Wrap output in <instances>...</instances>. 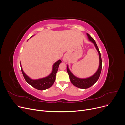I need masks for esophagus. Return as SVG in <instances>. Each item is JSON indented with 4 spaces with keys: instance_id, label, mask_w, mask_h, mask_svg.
<instances>
[{
    "instance_id": "1",
    "label": "esophagus",
    "mask_w": 125,
    "mask_h": 125,
    "mask_svg": "<svg viewBox=\"0 0 125 125\" xmlns=\"http://www.w3.org/2000/svg\"><path fill=\"white\" fill-rule=\"evenodd\" d=\"M63 60H64V61H65V62H66V61H67V60H66V58H63Z\"/></svg>"
}]
</instances>
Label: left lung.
I'll return each mask as SVG.
<instances>
[{
	"label": "left lung",
	"mask_w": 125,
	"mask_h": 125,
	"mask_svg": "<svg viewBox=\"0 0 125 125\" xmlns=\"http://www.w3.org/2000/svg\"><path fill=\"white\" fill-rule=\"evenodd\" d=\"M87 36L88 37L89 40L92 43L94 44V46H95L98 52H99L100 65H99V68H98L97 71L91 77L85 78V79H81L74 76V75L71 73V72L69 69L68 66H67V70L68 72V73L69 74L71 82L73 83V84L77 87V88H80V89H84L90 88V87L94 84V83H95L98 80V79H99L100 77V75L101 73L102 67V59H101V53L100 52L99 49L97 46V44L95 42V41L88 33H87Z\"/></svg>",
	"instance_id": "8db88e82"
}]
</instances>
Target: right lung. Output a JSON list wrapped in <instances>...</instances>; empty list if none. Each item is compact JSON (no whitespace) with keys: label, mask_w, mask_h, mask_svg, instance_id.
Wrapping results in <instances>:
<instances>
[{"label":"right lung","mask_w":125,"mask_h":125,"mask_svg":"<svg viewBox=\"0 0 125 125\" xmlns=\"http://www.w3.org/2000/svg\"><path fill=\"white\" fill-rule=\"evenodd\" d=\"M61 62V60H58V61H57L54 64L53 67H52V73L48 76L44 78L36 79V80H33V79L30 78L28 75H26V74L24 73L23 69H22L21 63L20 66L22 74L23 75V77L25 79V81L27 82L30 85H31L32 86L34 87V88L37 90H44L50 88V87H51L53 85L56 79V74L57 72L59 65Z\"/></svg>","instance_id":"right-lung-1"}]
</instances>
